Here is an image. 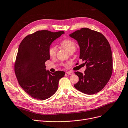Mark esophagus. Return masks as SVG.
Masks as SVG:
<instances>
[{
  "instance_id": "obj_1",
  "label": "esophagus",
  "mask_w": 128,
  "mask_h": 128,
  "mask_svg": "<svg viewBox=\"0 0 128 128\" xmlns=\"http://www.w3.org/2000/svg\"><path fill=\"white\" fill-rule=\"evenodd\" d=\"M66 74H67L69 75H72L74 74V72H67Z\"/></svg>"
}]
</instances>
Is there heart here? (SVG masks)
Here are the masks:
<instances>
[{
  "label": "heart",
  "instance_id": "obj_1",
  "mask_svg": "<svg viewBox=\"0 0 128 128\" xmlns=\"http://www.w3.org/2000/svg\"><path fill=\"white\" fill-rule=\"evenodd\" d=\"M63 48L68 52L72 50H75L76 48V44L70 39H65L61 42ZM56 47L54 46H51L48 51L49 55L51 58L54 57L56 53Z\"/></svg>",
  "mask_w": 128,
  "mask_h": 128
}]
</instances>
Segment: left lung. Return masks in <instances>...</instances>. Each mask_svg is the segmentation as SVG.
<instances>
[{
    "instance_id": "1",
    "label": "left lung",
    "mask_w": 128,
    "mask_h": 128,
    "mask_svg": "<svg viewBox=\"0 0 128 128\" xmlns=\"http://www.w3.org/2000/svg\"><path fill=\"white\" fill-rule=\"evenodd\" d=\"M70 36L77 41L79 58L86 65L84 74L75 72L79 81L74 87L87 94L96 93L104 88L112 74V56L108 40L102 34L88 28L76 30Z\"/></svg>"
}]
</instances>
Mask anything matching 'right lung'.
<instances>
[{
  "instance_id": "1",
  "label": "right lung",
  "mask_w": 128,
  "mask_h": 128,
  "mask_svg": "<svg viewBox=\"0 0 128 128\" xmlns=\"http://www.w3.org/2000/svg\"><path fill=\"white\" fill-rule=\"evenodd\" d=\"M64 33L38 30L26 36L20 44L14 64V71L19 84L34 98L44 100L58 90L63 71L50 72L45 62L50 59L49 49L52 42Z\"/></svg>"
}]
</instances>
